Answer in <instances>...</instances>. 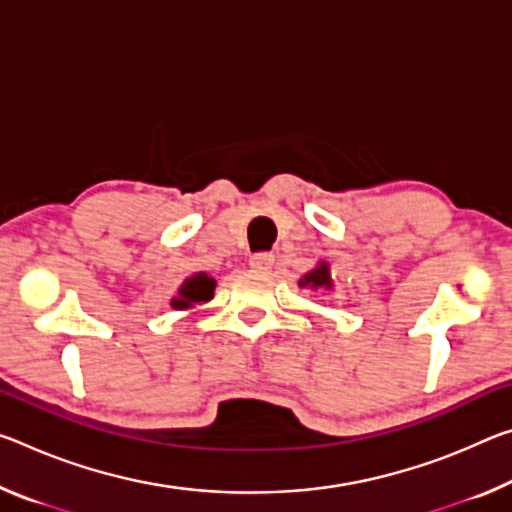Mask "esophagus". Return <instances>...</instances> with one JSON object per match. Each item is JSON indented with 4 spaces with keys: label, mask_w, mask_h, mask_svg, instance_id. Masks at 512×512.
<instances>
[{
    "label": "esophagus",
    "mask_w": 512,
    "mask_h": 512,
    "mask_svg": "<svg viewBox=\"0 0 512 512\" xmlns=\"http://www.w3.org/2000/svg\"><path fill=\"white\" fill-rule=\"evenodd\" d=\"M273 262H275V257L271 253H255L253 257H250V266H253L255 271H262V273L271 271Z\"/></svg>",
    "instance_id": "esophagus-1"
}]
</instances>
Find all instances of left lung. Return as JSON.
Returning <instances> with one entry per match:
<instances>
[{"instance_id":"left-lung-1","label":"left lung","mask_w":512,"mask_h":512,"mask_svg":"<svg viewBox=\"0 0 512 512\" xmlns=\"http://www.w3.org/2000/svg\"><path fill=\"white\" fill-rule=\"evenodd\" d=\"M298 287H310V289H332V278H330V266L326 262H319L316 269L305 273L300 278Z\"/></svg>"}]
</instances>
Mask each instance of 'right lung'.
<instances>
[{"instance_id": "obj_1", "label": "right lung", "mask_w": 512, "mask_h": 512, "mask_svg": "<svg viewBox=\"0 0 512 512\" xmlns=\"http://www.w3.org/2000/svg\"><path fill=\"white\" fill-rule=\"evenodd\" d=\"M214 287H216V280L209 278L207 273L191 275V278L184 280V285L180 287V291H177V296L170 300V305H173L175 310H191V307L212 300Z\"/></svg>"}]
</instances>
